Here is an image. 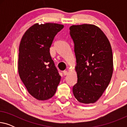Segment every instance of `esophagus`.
<instances>
[{
  "label": "esophagus",
  "mask_w": 127,
  "mask_h": 127,
  "mask_svg": "<svg viewBox=\"0 0 127 127\" xmlns=\"http://www.w3.org/2000/svg\"><path fill=\"white\" fill-rule=\"evenodd\" d=\"M63 74H64V75H65V76L67 75V71L66 70H64V71H63Z\"/></svg>",
  "instance_id": "34e87169"
}]
</instances>
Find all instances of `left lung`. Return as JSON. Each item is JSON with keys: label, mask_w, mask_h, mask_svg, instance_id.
<instances>
[{"label": "left lung", "mask_w": 127, "mask_h": 127, "mask_svg": "<svg viewBox=\"0 0 127 127\" xmlns=\"http://www.w3.org/2000/svg\"><path fill=\"white\" fill-rule=\"evenodd\" d=\"M69 29L77 63V82L73 87V93L80 103H93L102 96L112 79V47L96 26L72 25Z\"/></svg>", "instance_id": "obj_1"}]
</instances>
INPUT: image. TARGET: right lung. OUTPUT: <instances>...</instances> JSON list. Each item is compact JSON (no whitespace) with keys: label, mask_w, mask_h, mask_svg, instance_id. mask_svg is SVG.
I'll use <instances>...</instances> for the list:
<instances>
[{"label":"right lung","mask_w":127,"mask_h":127,"mask_svg":"<svg viewBox=\"0 0 127 127\" xmlns=\"http://www.w3.org/2000/svg\"><path fill=\"white\" fill-rule=\"evenodd\" d=\"M64 26L36 24L22 36L19 47L18 73L28 91L38 100L51 98L61 76L50 53L55 36Z\"/></svg>","instance_id":"1"}]
</instances>
